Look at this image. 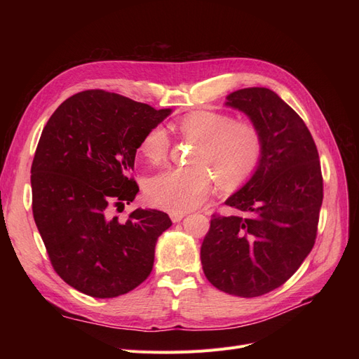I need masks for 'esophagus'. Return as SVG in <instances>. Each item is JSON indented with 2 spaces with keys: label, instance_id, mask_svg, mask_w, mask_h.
I'll return each instance as SVG.
<instances>
[{
  "label": "esophagus",
  "instance_id": "esophagus-1",
  "mask_svg": "<svg viewBox=\"0 0 359 359\" xmlns=\"http://www.w3.org/2000/svg\"><path fill=\"white\" fill-rule=\"evenodd\" d=\"M184 212H170V220L173 222V223H178V222H181L182 219H184Z\"/></svg>",
  "mask_w": 359,
  "mask_h": 359
}]
</instances>
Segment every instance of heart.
Returning a JSON list of instances; mask_svg holds the SVG:
<instances>
[{"mask_svg": "<svg viewBox=\"0 0 359 359\" xmlns=\"http://www.w3.org/2000/svg\"><path fill=\"white\" fill-rule=\"evenodd\" d=\"M178 132L198 140L194 165L170 168L147 184L149 202L170 212H186L205 202L217 178L226 189L241 186L257 169L264 154V137L256 124L233 121L229 114L193 111L177 123ZM170 139L165 128H149L139 149L151 163L168 157Z\"/></svg>", "mask_w": 359, "mask_h": 359, "instance_id": "1", "label": "heart"}]
</instances>
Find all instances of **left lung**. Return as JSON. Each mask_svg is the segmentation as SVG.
Here are the masks:
<instances>
[{
  "mask_svg": "<svg viewBox=\"0 0 359 359\" xmlns=\"http://www.w3.org/2000/svg\"><path fill=\"white\" fill-rule=\"evenodd\" d=\"M264 137V154L244 186L226 199L235 215H212L201 247L210 283L255 298L280 287L314 245L323 181L316 144L301 116L268 88L226 97Z\"/></svg>",
  "mask_w": 359,
  "mask_h": 359,
  "instance_id": "left-lung-1",
  "label": "left lung"
}]
</instances>
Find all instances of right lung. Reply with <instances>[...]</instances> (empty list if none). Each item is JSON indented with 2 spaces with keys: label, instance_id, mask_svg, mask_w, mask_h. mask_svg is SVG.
Returning <instances> with one entry per match:
<instances>
[{
  "label": "right lung",
  "instance_id": "1",
  "mask_svg": "<svg viewBox=\"0 0 359 359\" xmlns=\"http://www.w3.org/2000/svg\"><path fill=\"white\" fill-rule=\"evenodd\" d=\"M170 112L88 90L62 102L43 128L31 166L32 214L53 269L85 295H124L151 274L169 215L137 208L121 223L111 206L135 201L130 175L140 140Z\"/></svg>",
  "mask_w": 359,
  "mask_h": 359
}]
</instances>
